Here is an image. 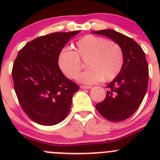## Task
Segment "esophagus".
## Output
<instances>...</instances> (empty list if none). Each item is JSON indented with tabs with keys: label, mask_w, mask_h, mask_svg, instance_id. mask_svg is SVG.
Returning a JSON list of instances; mask_svg holds the SVG:
<instances>
[{
	"label": "esophagus",
	"mask_w": 160,
	"mask_h": 160,
	"mask_svg": "<svg viewBox=\"0 0 160 160\" xmlns=\"http://www.w3.org/2000/svg\"><path fill=\"white\" fill-rule=\"evenodd\" d=\"M81 89H82V90H85V89H90L92 88V87H90V86H81Z\"/></svg>",
	"instance_id": "obj_1"
}]
</instances>
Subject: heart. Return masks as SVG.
Instances as JSON below:
<instances>
[{
	"instance_id": "b5f03b06",
	"label": "heart",
	"mask_w": 160,
	"mask_h": 160,
	"mask_svg": "<svg viewBox=\"0 0 160 160\" xmlns=\"http://www.w3.org/2000/svg\"><path fill=\"white\" fill-rule=\"evenodd\" d=\"M81 59H87L89 70L81 73L78 80L85 84H94L103 79L111 81L115 78L123 66L124 54L116 42L87 35L76 42L74 51L62 49L59 53L58 62L65 75L74 79L82 68Z\"/></svg>"
}]
</instances>
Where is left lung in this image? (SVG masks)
Here are the masks:
<instances>
[{"label": "left lung", "mask_w": 160, "mask_h": 160, "mask_svg": "<svg viewBox=\"0 0 160 160\" xmlns=\"http://www.w3.org/2000/svg\"><path fill=\"white\" fill-rule=\"evenodd\" d=\"M116 42L124 54L122 69L107 85V97L98 103L96 109L102 116L111 122H120L131 117L140 106L148 85V64L145 53L132 38L112 29L93 31Z\"/></svg>", "instance_id": "8db88e82"}]
</instances>
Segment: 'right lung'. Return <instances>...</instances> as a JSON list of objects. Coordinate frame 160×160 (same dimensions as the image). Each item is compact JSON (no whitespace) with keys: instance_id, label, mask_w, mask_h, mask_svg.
<instances>
[{"instance_id":"obj_1","label":"right lung","mask_w":160,"mask_h":160,"mask_svg":"<svg viewBox=\"0 0 160 160\" xmlns=\"http://www.w3.org/2000/svg\"><path fill=\"white\" fill-rule=\"evenodd\" d=\"M80 31L53 32L35 38L22 48L12 70L14 90L23 111L35 122L52 126L70 111L79 87L65 77L58 66L59 53Z\"/></svg>"}]
</instances>
